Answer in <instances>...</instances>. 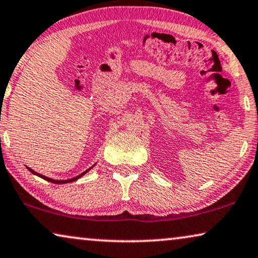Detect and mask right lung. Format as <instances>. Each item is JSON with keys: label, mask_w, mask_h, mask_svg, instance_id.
<instances>
[{"label": "right lung", "mask_w": 258, "mask_h": 258, "mask_svg": "<svg viewBox=\"0 0 258 258\" xmlns=\"http://www.w3.org/2000/svg\"><path fill=\"white\" fill-rule=\"evenodd\" d=\"M94 166V165H93ZM92 166V167H93ZM91 167V168H92ZM27 168L30 170V172L32 173V174H35V175H37V176H39V177H42V179H44V180H46V181H50V182H52V183H57V184H60V183H69V182H72V181H76V180H78L79 177H82L83 175H84V174H86L89 172L90 169L91 168H89V169H86L85 172H83L82 174H79V175H77L76 177H72V179H68V180H53V179H50V177H48V176H44V175H42V174H39V173H36L35 170H32L31 168H29V167H27Z\"/></svg>", "instance_id": "obj_1"}]
</instances>
